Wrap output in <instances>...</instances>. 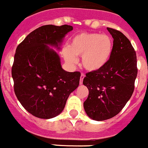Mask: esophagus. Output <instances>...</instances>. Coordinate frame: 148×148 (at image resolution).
<instances>
[{"instance_id": "1", "label": "esophagus", "mask_w": 148, "mask_h": 148, "mask_svg": "<svg viewBox=\"0 0 148 148\" xmlns=\"http://www.w3.org/2000/svg\"><path fill=\"white\" fill-rule=\"evenodd\" d=\"M84 76H85V75H84V73H82V74H81L80 82H79V83H80V84H83V79H84Z\"/></svg>"}]
</instances>
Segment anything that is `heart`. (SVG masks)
I'll use <instances>...</instances> for the list:
<instances>
[{
	"mask_svg": "<svg viewBox=\"0 0 148 148\" xmlns=\"http://www.w3.org/2000/svg\"><path fill=\"white\" fill-rule=\"evenodd\" d=\"M112 50L113 40L109 35L83 32L70 39L67 49L63 51V55L70 64H75L76 56L82 55L84 67L89 71H96L108 63Z\"/></svg>",
	"mask_w": 148,
	"mask_h": 148,
	"instance_id": "heart-1",
	"label": "heart"
}]
</instances>
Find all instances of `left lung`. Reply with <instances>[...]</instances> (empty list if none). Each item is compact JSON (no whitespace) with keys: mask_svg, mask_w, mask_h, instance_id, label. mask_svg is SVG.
<instances>
[{"mask_svg":"<svg viewBox=\"0 0 148 148\" xmlns=\"http://www.w3.org/2000/svg\"><path fill=\"white\" fill-rule=\"evenodd\" d=\"M113 38V50L101 69L89 72L83 80L89 95L84 108L90 118L104 121L113 118L132 96L137 76L136 54L122 32L108 27Z\"/></svg>","mask_w":148,"mask_h":148,"instance_id":"8db88e82","label":"left lung"}]
</instances>
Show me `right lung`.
Returning <instances> with one entry per match:
<instances>
[{
	"instance_id": "1",
	"label": "right lung",
	"mask_w": 148,
	"mask_h": 148,
	"mask_svg": "<svg viewBox=\"0 0 148 148\" xmlns=\"http://www.w3.org/2000/svg\"><path fill=\"white\" fill-rule=\"evenodd\" d=\"M70 25H44L30 32L19 44L12 67L14 91L24 109L40 119L61 113L70 94L78 87L80 72L62 69L58 55L47 45H58Z\"/></svg>"
}]
</instances>
